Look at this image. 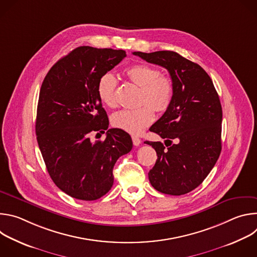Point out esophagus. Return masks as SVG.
Here are the masks:
<instances>
[{
    "label": "esophagus",
    "mask_w": 257,
    "mask_h": 257,
    "mask_svg": "<svg viewBox=\"0 0 257 257\" xmlns=\"http://www.w3.org/2000/svg\"><path fill=\"white\" fill-rule=\"evenodd\" d=\"M132 141L135 146H138L141 143V139L138 136H132Z\"/></svg>",
    "instance_id": "esophagus-1"
}]
</instances>
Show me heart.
<instances>
[{"label":"heart","instance_id":"b5f03b06","mask_svg":"<svg viewBox=\"0 0 257 257\" xmlns=\"http://www.w3.org/2000/svg\"><path fill=\"white\" fill-rule=\"evenodd\" d=\"M128 79L140 87L139 104L135 109H123L113 115V125L131 134H139L155 120V109L164 113L170 107L174 98V84L167 75L150 65L137 64L126 70ZM118 81L111 73L101 75L97 82V95L101 102L109 107H116Z\"/></svg>","mask_w":257,"mask_h":257}]
</instances>
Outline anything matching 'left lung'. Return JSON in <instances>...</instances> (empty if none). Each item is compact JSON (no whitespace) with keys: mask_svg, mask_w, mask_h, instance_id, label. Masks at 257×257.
I'll return each instance as SVG.
<instances>
[{"mask_svg":"<svg viewBox=\"0 0 257 257\" xmlns=\"http://www.w3.org/2000/svg\"><path fill=\"white\" fill-rule=\"evenodd\" d=\"M133 55L166 68L174 84L170 107L150 129L166 139L165 144L144 141L158 155L149 173L150 182L162 193L186 194L201 184L222 151L223 111L218 94L207 73L176 52Z\"/></svg>","mask_w":257,"mask_h":257,"instance_id":"1","label":"left lung"}]
</instances>
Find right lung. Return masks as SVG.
<instances>
[{"label":"right lung","mask_w":257,"mask_h":257,"mask_svg":"<svg viewBox=\"0 0 257 257\" xmlns=\"http://www.w3.org/2000/svg\"><path fill=\"white\" fill-rule=\"evenodd\" d=\"M125 57L123 50L79 47L60 59L42 84L36 139L52 180L73 198L90 201L107 193L117 160L132 150L130 135L118 128L108 129L103 141L89 138L108 127L98 79Z\"/></svg>","instance_id":"1"}]
</instances>
